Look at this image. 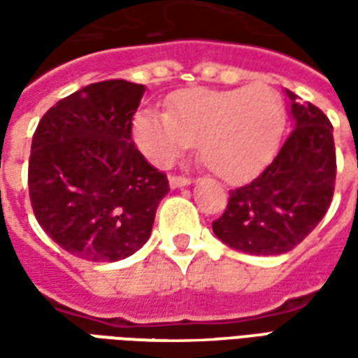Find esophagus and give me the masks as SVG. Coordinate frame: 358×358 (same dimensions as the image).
I'll return each instance as SVG.
<instances>
[{
  "label": "esophagus",
  "instance_id": "esophagus-1",
  "mask_svg": "<svg viewBox=\"0 0 358 358\" xmlns=\"http://www.w3.org/2000/svg\"><path fill=\"white\" fill-rule=\"evenodd\" d=\"M169 184H171V187L174 189V187H184V186H189L192 184V180L186 178V176H169Z\"/></svg>",
  "mask_w": 358,
  "mask_h": 358
}]
</instances>
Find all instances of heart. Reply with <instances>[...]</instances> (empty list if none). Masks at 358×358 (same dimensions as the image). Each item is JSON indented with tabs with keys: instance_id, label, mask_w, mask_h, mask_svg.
Segmentation results:
<instances>
[{
	"instance_id": "heart-1",
	"label": "heart",
	"mask_w": 358,
	"mask_h": 358,
	"mask_svg": "<svg viewBox=\"0 0 358 358\" xmlns=\"http://www.w3.org/2000/svg\"><path fill=\"white\" fill-rule=\"evenodd\" d=\"M282 132V99L264 84L184 90L166 113L143 109L134 117L136 143L151 163L169 166L199 141L203 163L230 184L255 178L276 155Z\"/></svg>"
}]
</instances>
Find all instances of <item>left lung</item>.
<instances>
[{
  "instance_id": "8db88e82",
  "label": "left lung",
  "mask_w": 358,
  "mask_h": 358,
  "mask_svg": "<svg viewBox=\"0 0 358 358\" xmlns=\"http://www.w3.org/2000/svg\"><path fill=\"white\" fill-rule=\"evenodd\" d=\"M295 122L274 161L253 182L230 192L213 232L249 255H282L313 232L330 207L336 148L330 120L313 103L285 90Z\"/></svg>"
}]
</instances>
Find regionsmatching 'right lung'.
I'll return each mask as SVG.
<instances>
[{
    "instance_id": "add662e5",
    "label": "right lung",
    "mask_w": 358,
    "mask_h": 358,
    "mask_svg": "<svg viewBox=\"0 0 358 358\" xmlns=\"http://www.w3.org/2000/svg\"><path fill=\"white\" fill-rule=\"evenodd\" d=\"M143 92L134 82H95L55 103L36 128L30 203L43 232L71 255L113 263L151 236L171 187L134 145L132 117Z\"/></svg>"
}]
</instances>
